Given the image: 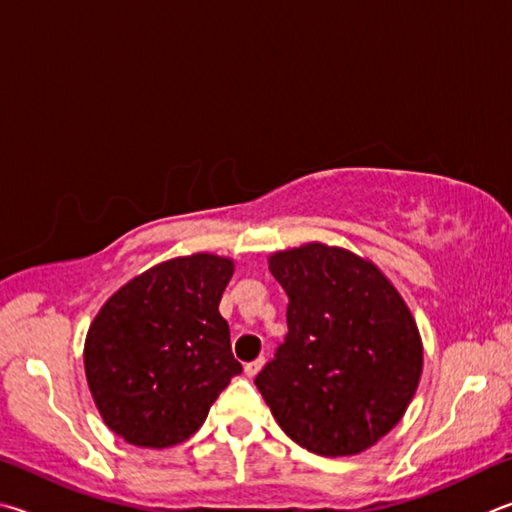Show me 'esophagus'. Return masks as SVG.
<instances>
[{
  "label": "esophagus",
  "instance_id": "obj_1",
  "mask_svg": "<svg viewBox=\"0 0 512 512\" xmlns=\"http://www.w3.org/2000/svg\"><path fill=\"white\" fill-rule=\"evenodd\" d=\"M263 364H265L263 357H258V360H254V362H247L245 364V375H247V378H254V375L263 369Z\"/></svg>",
  "mask_w": 512,
  "mask_h": 512
}]
</instances>
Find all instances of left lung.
<instances>
[{
	"label": "left lung",
	"instance_id": "8db88e82",
	"mask_svg": "<svg viewBox=\"0 0 512 512\" xmlns=\"http://www.w3.org/2000/svg\"><path fill=\"white\" fill-rule=\"evenodd\" d=\"M288 335L254 380L294 443L319 456L369 450L405 416L423 373L416 319L384 272L344 247L274 251Z\"/></svg>",
	"mask_w": 512,
	"mask_h": 512
}]
</instances>
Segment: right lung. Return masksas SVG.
Instances as JSON below:
<instances>
[{
    "label": "right lung",
    "mask_w": 512,
    "mask_h": 512,
    "mask_svg": "<svg viewBox=\"0 0 512 512\" xmlns=\"http://www.w3.org/2000/svg\"><path fill=\"white\" fill-rule=\"evenodd\" d=\"M227 256H177L141 272L103 303L85 337V375L103 423L125 443H184L242 371L220 299Z\"/></svg>",
    "instance_id": "add662e5"
}]
</instances>
